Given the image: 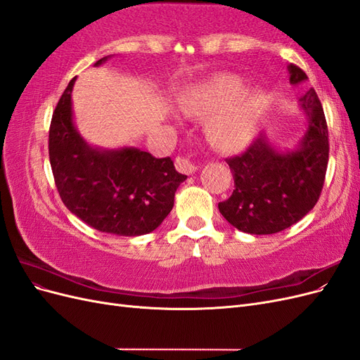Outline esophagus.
<instances>
[{
  "mask_svg": "<svg viewBox=\"0 0 360 360\" xmlns=\"http://www.w3.org/2000/svg\"><path fill=\"white\" fill-rule=\"evenodd\" d=\"M176 167L181 174H188V176H191V174H193L198 169V167L195 165V163L189 158H177Z\"/></svg>",
  "mask_w": 360,
  "mask_h": 360,
  "instance_id": "34e87169",
  "label": "esophagus"
}]
</instances>
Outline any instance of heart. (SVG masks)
<instances>
[{
    "instance_id": "b5f03b06",
    "label": "heart",
    "mask_w": 360,
    "mask_h": 360,
    "mask_svg": "<svg viewBox=\"0 0 360 360\" xmlns=\"http://www.w3.org/2000/svg\"><path fill=\"white\" fill-rule=\"evenodd\" d=\"M264 105L259 86H245L242 76L230 72L188 85L176 99L180 114L205 118V136L221 151H238L254 139Z\"/></svg>"
}]
</instances>
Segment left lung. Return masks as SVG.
<instances>
[{"mask_svg":"<svg viewBox=\"0 0 360 360\" xmlns=\"http://www.w3.org/2000/svg\"><path fill=\"white\" fill-rule=\"evenodd\" d=\"M290 84L308 81L294 64L287 66ZM307 129L299 143L281 150L261 134L242 156L228 159L234 177L230 198L219 212L237 230L248 234H275L299 222L317 204L329 160L328 124L314 89L299 99Z\"/></svg>","mask_w":360,"mask_h":360,"instance_id":"1","label":"left lung"}]
</instances>
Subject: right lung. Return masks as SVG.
<instances>
[{
    "mask_svg": "<svg viewBox=\"0 0 360 360\" xmlns=\"http://www.w3.org/2000/svg\"><path fill=\"white\" fill-rule=\"evenodd\" d=\"M111 56L94 63L101 66ZM60 97L49 129V160L64 205L94 230L115 236L155 231L174 207L188 177L171 158L156 159L136 147L91 146L75 124L72 91Z\"/></svg>",
    "mask_w": 360,
    "mask_h": 360,
    "instance_id": "add662e5",
    "label": "right lung"
}]
</instances>
